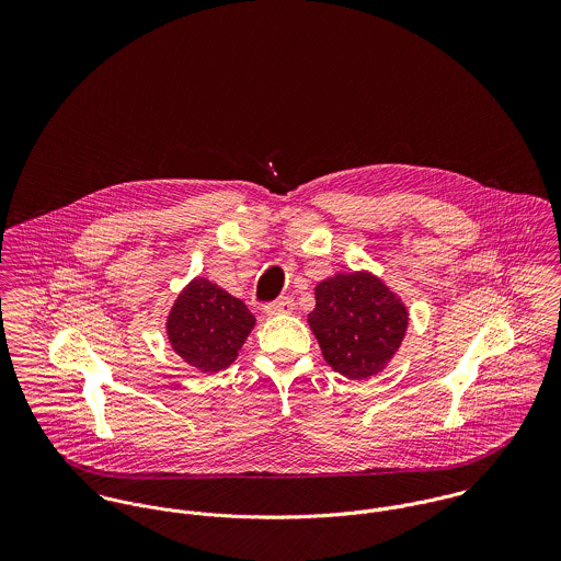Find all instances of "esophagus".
<instances>
[{
  "mask_svg": "<svg viewBox=\"0 0 561 561\" xmlns=\"http://www.w3.org/2000/svg\"><path fill=\"white\" fill-rule=\"evenodd\" d=\"M294 311V300L291 298H278L270 305H265V316H287Z\"/></svg>",
  "mask_w": 561,
  "mask_h": 561,
  "instance_id": "34e87169",
  "label": "esophagus"
}]
</instances>
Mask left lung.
Instances as JSON below:
<instances>
[{"label": "left lung", "mask_w": 561, "mask_h": 561, "mask_svg": "<svg viewBox=\"0 0 561 561\" xmlns=\"http://www.w3.org/2000/svg\"><path fill=\"white\" fill-rule=\"evenodd\" d=\"M309 325L323 360L350 380H367L389 367L408 330V307L374 272L334 274L316 287Z\"/></svg>", "instance_id": "left-lung-1"}]
</instances>
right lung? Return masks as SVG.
Returning a JSON list of instances; mask_svg holds the SVG:
<instances>
[{"label": "right lung", "mask_w": 561, "mask_h": 561, "mask_svg": "<svg viewBox=\"0 0 561 561\" xmlns=\"http://www.w3.org/2000/svg\"><path fill=\"white\" fill-rule=\"evenodd\" d=\"M254 323L240 298L196 276L172 302L165 334L174 354L190 367L201 374H218L236 363Z\"/></svg>", "instance_id": "1"}]
</instances>
